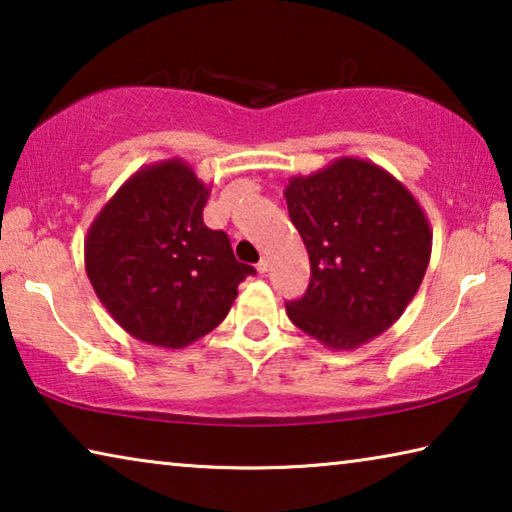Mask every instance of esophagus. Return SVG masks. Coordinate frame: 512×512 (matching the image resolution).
I'll list each match as a JSON object with an SVG mask.
<instances>
[{"label": "esophagus", "mask_w": 512, "mask_h": 512, "mask_svg": "<svg viewBox=\"0 0 512 512\" xmlns=\"http://www.w3.org/2000/svg\"><path fill=\"white\" fill-rule=\"evenodd\" d=\"M266 271H268V259H262V262L257 264V273H262V275H264Z\"/></svg>", "instance_id": "34e87169"}]
</instances>
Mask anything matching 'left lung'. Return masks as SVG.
<instances>
[{"mask_svg":"<svg viewBox=\"0 0 512 512\" xmlns=\"http://www.w3.org/2000/svg\"><path fill=\"white\" fill-rule=\"evenodd\" d=\"M311 280L287 302L291 323L329 350H354L404 314L431 257L415 196L375 162L339 158L284 189Z\"/></svg>","mask_w":512,"mask_h":512,"instance_id":"1","label":"left lung"}]
</instances>
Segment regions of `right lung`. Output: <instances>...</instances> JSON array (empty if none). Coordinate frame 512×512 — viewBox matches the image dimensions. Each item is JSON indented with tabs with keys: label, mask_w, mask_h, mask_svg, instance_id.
<instances>
[{
	"label": "right lung",
	"mask_w": 512,
	"mask_h": 512,
	"mask_svg": "<svg viewBox=\"0 0 512 512\" xmlns=\"http://www.w3.org/2000/svg\"><path fill=\"white\" fill-rule=\"evenodd\" d=\"M210 187L173 158L135 171L85 237L97 298L137 341L180 350L228 316L253 266L232 255L223 230L203 223Z\"/></svg>",
	"instance_id": "obj_1"
}]
</instances>
